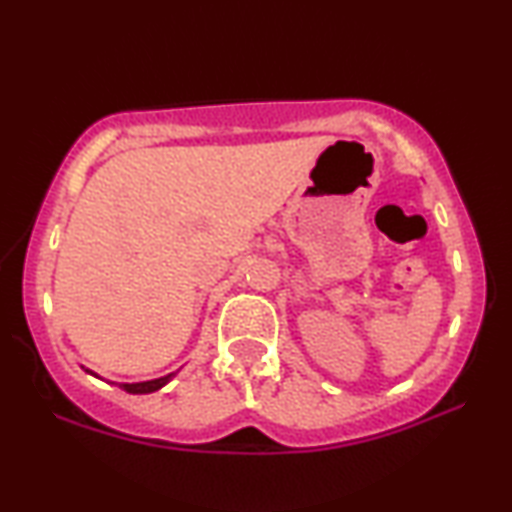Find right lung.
<instances>
[{"mask_svg": "<svg viewBox=\"0 0 512 512\" xmlns=\"http://www.w3.org/2000/svg\"><path fill=\"white\" fill-rule=\"evenodd\" d=\"M90 375H95L93 370H88ZM177 375V373H170V375H165V377H158V380H149V382H132V384H118V387H121L123 391H128V394H151V391H158V389H163L167 382L172 380V377Z\"/></svg>", "mask_w": 512, "mask_h": 512, "instance_id": "1", "label": "right lung"}]
</instances>
